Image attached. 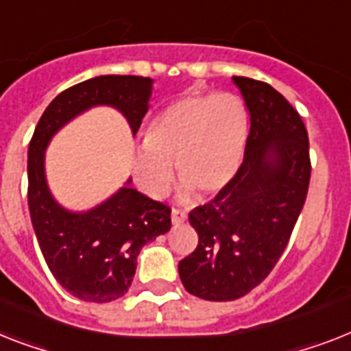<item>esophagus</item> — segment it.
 Listing matches in <instances>:
<instances>
[{"label": "esophagus", "mask_w": 351, "mask_h": 351, "mask_svg": "<svg viewBox=\"0 0 351 351\" xmlns=\"http://www.w3.org/2000/svg\"><path fill=\"white\" fill-rule=\"evenodd\" d=\"M185 220H187V213H185V210H180V209L171 210V221H173V225H180L184 223Z\"/></svg>", "instance_id": "esophagus-1"}]
</instances>
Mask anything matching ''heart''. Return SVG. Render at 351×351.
Instances as JSON below:
<instances>
[{
	"mask_svg": "<svg viewBox=\"0 0 351 351\" xmlns=\"http://www.w3.org/2000/svg\"><path fill=\"white\" fill-rule=\"evenodd\" d=\"M249 111L234 93H195L167 104L151 121L135 153V182L146 195H166L173 162L185 191L216 195L234 180L243 160Z\"/></svg>",
	"mask_w": 351,
	"mask_h": 351,
	"instance_id": "1",
	"label": "heart"
}]
</instances>
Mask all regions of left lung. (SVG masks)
I'll return each mask as SVG.
<instances>
[{
    "instance_id": "obj_1",
    "label": "left lung",
    "mask_w": 351,
    "mask_h": 351,
    "mask_svg": "<svg viewBox=\"0 0 351 351\" xmlns=\"http://www.w3.org/2000/svg\"><path fill=\"white\" fill-rule=\"evenodd\" d=\"M250 115L234 180L189 213L198 245L178 263L182 285L207 301H234L256 289L289 243L310 184L308 133L267 82L232 77Z\"/></svg>"
}]
</instances>
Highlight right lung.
<instances>
[{
	"mask_svg": "<svg viewBox=\"0 0 351 351\" xmlns=\"http://www.w3.org/2000/svg\"><path fill=\"white\" fill-rule=\"evenodd\" d=\"M151 92L149 77L99 75L79 82L48 104L28 146L34 232L57 283L82 301L110 303L126 294L142 247L171 229V209L130 187L131 178L93 209H64L48 189L45 151L57 131L93 106L121 111L135 135L149 108Z\"/></svg>",
	"mask_w": 351,
	"mask_h": 351,
	"instance_id": "obj_1",
	"label": "right lung"
}]
</instances>
